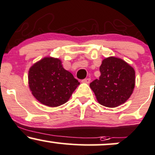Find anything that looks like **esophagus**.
<instances>
[{
    "mask_svg": "<svg viewBox=\"0 0 155 155\" xmlns=\"http://www.w3.org/2000/svg\"><path fill=\"white\" fill-rule=\"evenodd\" d=\"M81 82L82 83H85V84H89L90 82V79H84L83 80H81Z\"/></svg>",
    "mask_w": 155,
    "mask_h": 155,
    "instance_id": "obj_1",
    "label": "esophagus"
}]
</instances>
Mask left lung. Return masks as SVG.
<instances>
[{"label":"left lung","instance_id":"left-lung-1","mask_svg":"<svg viewBox=\"0 0 155 155\" xmlns=\"http://www.w3.org/2000/svg\"><path fill=\"white\" fill-rule=\"evenodd\" d=\"M99 79L90 87L97 102L108 108L124 104L132 95L136 83V73L132 66L116 57H108L102 61Z\"/></svg>","mask_w":155,"mask_h":155}]
</instances>
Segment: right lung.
<instances>
[{"instance_id": "1", "label": "right lung", "mask_w": 155, "mask_h": 155, "mask_svg": "<svg viewBox=\"0 0 155 155\" xmlns=\"http://www.w3.org/2000/svg\"><path fill=\"white\" fill-rule=\"evenodd\" d=\"M28 84L38 102L57 107L69 100L80 83L64 68L60 59L45 57L30 68Z\"/></svg>"}]
</instances>
